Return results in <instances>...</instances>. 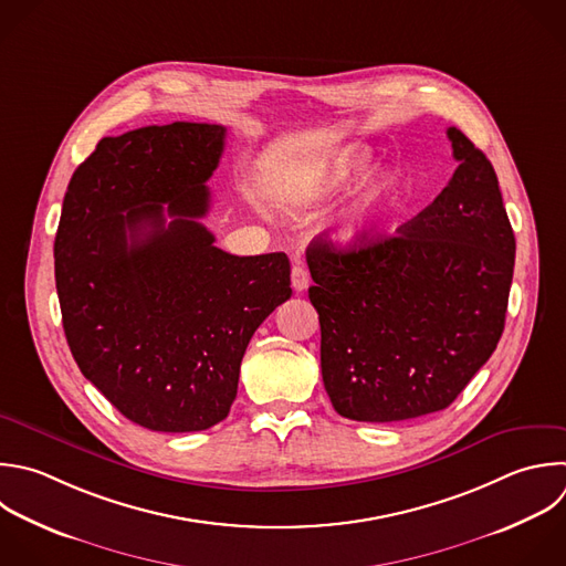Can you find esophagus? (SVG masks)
I'll return each instance as SVG.
<instances>
[{
    "label": "esophagus",
    "instance_id": "obj_1",
    "mask_svg": "<svg viewBox=\"0 0 566 566\" xmlns=\"http://www.w3.org/2000/svg\"><path fill=\"white\" fill-rule=\"evenodd\" d=\"M307 285H310V272H307V268H305L303 263H294V265H292V287H294L296 292H303V290H307Z\"/></svg>",
    "mask_w": 566,
    "mask_h": 566
}]
</instances>
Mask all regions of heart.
Returning <instances> with one entry per match:
<instances>
[{"label":"heart","instance_id":"1","mask_svg":"<svg viewBox=\"0 0 566 566\" xmlns=\"http://www.w3.org/2000/svg\"><path fill=\"white\" fill-rule=\"evenodd\" d=\"M369 166V153L347 150L334 161H329L321 172H316L307 184L294 192L292 201L296 206H310L325 197H332L340 190H347ZM405 199V186L396 175H382L376 179L349 208L345 219L338 226L340 241H354L369 232L382 230L400 212Z\"/></svg>","mask_w":566,"mask_h":566}]
</instances>
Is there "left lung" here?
I'll use <instances>...</instances> for the list:
<instances>
[{
  "instance_id": "left-lung-1",
  "label": "left lung",
  "mask_w": 566,
  "mask_h": 566,
  "mask_svg": "<svg viewBox=\"0 0 566 566\" xmlns=\"http://www.w3.org/2000/svg\"><path fill=\"white\" fill-rule=\"evenodd\" d=\"M447 137L458 168L400 234L307 248L323 382L349 420L449 407L502 336L515 237L491 161L458 128Z\"/></svg>"
}]
</instances>
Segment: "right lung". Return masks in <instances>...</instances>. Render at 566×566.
<instances>
[{
	"mask_svg": "<svg viewBox=\"0 0 566 566\" xmlns=\"http://www.w3.org/2000/svg\"><path fill=\"white\" fill-rule=\"evenodd\" d=\"M226 128L175 122L104 137L75 170L55 283L82 374L133 422H221L256 327L292 296L283 252L234 256L201 223Z\"/></svg>",
	"mask_w": 566,
	"mask_h": 566,
	"instance_id": "add662e5",
	"label": "right lung"
}]
</instances>
